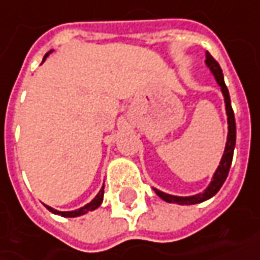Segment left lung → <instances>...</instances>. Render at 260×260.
<instances>
[{"label": "left lung", "mask_w": 260, "mask_h": 260, "mask_svg": "<svg viewBox=\"0 0 260 260\" xmlns=\"http://www.w3.org/2000/svg\"><path fill=\"white\" fill-rule=\"evenodd\" d=\"M206 65L209 67V70L212 71V74L215 75V79L218 82V85L220 86V91L223 93V98H225V107H226V115H228V139H226V146H225V151L222 155V159L219 164L216 172L213 174L211 183L202 193H198L193 197H174V195H169L165 192H160V190L155 189L156 195L164 199L165 202L169 204H178V205H195L201 204L206 199H211L213 195L218 193V190L222 188L223 182L226 181L228 174H229V169H231V164H232V158H234V149L235 144H236V123H235V115L232 105H231V96H229V91H228L226 85H225V81H223V74L222 70L219 67V63L213 59V56L211 54H206Z\"/></svg>", "instance_id": "left-lung-1"}]
</instances>
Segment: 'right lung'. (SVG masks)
Masks as SVG:
<instances>
[{
  "instance_id": "right-lung-1",
  "label": "right lung",
  "mask_w": 260,
  "mask_h": 260,
  "mask_svg": "<svg viewBox=\"0 0 260 260\" xmlns=\"http://www.w3.org/2000/svg\"><path fill=\"white\" fill-rule=\"evenodd\" d=\"M52 51H49L48 54H45V56H44V59H42V62L47 59V56L51 54ZM102 199H104V186H102V189L98 192V195L93 198L92 201L89 202V204H86L85 206H82V208H79V209H77V211H70V212H61V211H56V209H54V208H51V206H47V209L48 211H51L52 213H56V215H61V216H65V218H75V216H81V215H85L86 212L89 211H93V209H96L98 206H100L101 204H102Z\"/></svg>"
}]
</instances>
